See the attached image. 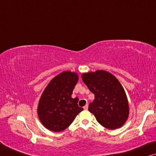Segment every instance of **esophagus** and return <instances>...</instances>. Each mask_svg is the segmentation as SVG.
<instances>
[{
  "instance_id": "obj_1",
  "label": "esophagus",
  "mask_w": 156,
  "mask_h": 156,
  "mask_svg": "<svg viewBox=\"0 0 156 156\" xmlns=\"http://www.w3.org/2000/svg\"><path fill=\"white\" fill-rule=\"evenodd\" d=\"M83 109H84L85 110H87V109H88V105H87H87H85V106L83 107Z\"/></svg>"
}]
</instances>
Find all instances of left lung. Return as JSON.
Masks as SVG:
<instances>
[{
	"label": "left lung",
	"instance_id": "1",
	"mask_svg": "<svg viewBox=\"0 0 156 156\" xmlns=\"http://www.w3.org/2000/svg\"><path fill=\"white\" fill-rule=\"evenodd\" d=\"M83 82L95 95L88 110L108 129L122 126L128 119V100L122 85L112 74L104 70L82 74Z\"/></svg>",
	"mask_w": 156,
	"mask_h": 156
}]
</instances>
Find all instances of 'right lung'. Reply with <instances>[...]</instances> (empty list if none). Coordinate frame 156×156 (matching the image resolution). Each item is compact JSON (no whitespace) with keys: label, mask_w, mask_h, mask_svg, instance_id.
Here are the masks:
<instances>
[{"label":"right lung","mask_w":156,"mask_h":156,"mask_svg":"<svg viewBox=\"0 0 156 156\" xmlns=\"http://www.w3.org/2000/svg\"><path fill=\"white\" fill-rule=\"evenodd\" d=\"M78 80L75 72L63 71L46 87L39 99L37 114L47 129L55 132L64 130L83 109L78 107V98H71Z\"/></svg>","instance_id":"1"}]
</instances>
